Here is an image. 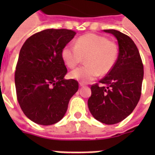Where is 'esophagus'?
<instances>
[{"label":"esophagus","mask_w":155,"mask_h":155,"mask_svg":"<svg viewBox=\"0 0 155 155\" xmlns=\"http://www.w3.org/2000/svg\"><path fill=\"white\" fill-rule=\"evenodd\" d=\"M84 83H82V82H80V87H84Z\"/></svg>","instance_id":"esophagus-1"}]
</instances>
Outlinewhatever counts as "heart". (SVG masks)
<instances>
[{"label": "heart", "mask_w": 155, "mask_h": 155, "mask_svg": "<svg viewBox=\"0 0 155 155\" xmlns=\"http://www.w3.org/2000/svg\"><path fill=\"white\" fill-rule=\"evenodd\" d=\"M119 49L114 42L108 38L96 34H86L75 40V46L66 45L61 56L69 68H74L86 58L87 65L71 71L69 74L74 80L87 83L99 75L109 73L117 60Z\"/></svg>", "instance_id": "b5f03b06"}]
</instances>
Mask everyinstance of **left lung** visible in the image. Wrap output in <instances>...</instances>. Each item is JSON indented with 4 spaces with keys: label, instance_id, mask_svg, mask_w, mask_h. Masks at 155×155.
Returning <instances> with one entry per match:
<instances>
[{
    "label": "left lung",
    "instance_id": "8db88e82",
    "mask_svg": "<svg viewBox=\"0 0 155 155\" xmlns=\"http://www.w3.org/2000/svg\"><path fill=\"white\" fill-rule=\"evenodd\" d=\"M104 31L117 39L119 54L112 71L99 81L106 87L92 85L87 105L95 119L113 125L125 119L137 106L144 70L137 46L128 35L116 30Z\"/></svg>",
    "mask_w": 155,
    "mask_h": 155
}]
</instances>
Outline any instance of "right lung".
<instances>
[{"mask_svg": "<svg viewBox=\"0 0 155 155\" xmlns=\"http://www.w3.org/2000/svg\"><path fill=\"white\" fill-rule=\"evenodd\" d=\"M75 34L47 29L30 36L21 48L14 78L17 98L24 114L38 125L59 121L78 91L76 80H64L68 70L61 56Z\"/></svg>", "mask_w": 155, "mask_h": 155, "instance_id": "add662e5", "label": "right lung"}]
</instances>
